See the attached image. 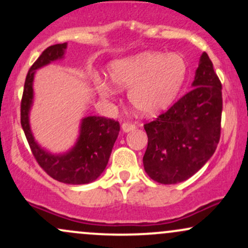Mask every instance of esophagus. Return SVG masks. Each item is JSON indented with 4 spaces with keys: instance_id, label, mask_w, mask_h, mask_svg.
Here are the masks:
<instances>
[{
    "instance_id": "34e87169",
    "label": "esophagus",
    "mask_w": 248,
    "mask_h": 248,
    "mask_svg": "<svg viewBox=\"0 0 248 248\" xmlns=\"http://www.w3.org/2000/svg\"><path fill=\"white\" fill-rule=\"evenodd\" d=\"M121 129L124 133H129V132H132V130L135 129V124H130V122H124V124H122Z\"/></svg>"
}]
</instances>
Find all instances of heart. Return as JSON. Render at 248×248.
Segmentation results:
<instances>
[{
	"mask_svg": "<svg viewBox=\"0 0 248 248\" xmlns=\"http://www.w3.org/2000/svg\"><path fill=\"white\" fill-rule=\"evenodd\" d=\"M186 76V64L178 55L143 52L113 62L108 67L112 84L128 90V100L142 115L158 114L177 98ZM99 95L104 99L115 94L108 82H99Z\"/></svg>",
	"mask_w": 248,
	"mask_h": 248,
	"instance_id": "obj_1",
	"label": "heart"
}]
</instances>
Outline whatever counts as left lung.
I'll return each instance as SVG.
<instances>
[{
    "label": "left lung",
    "mask_w": 248,
    "mask_h": 248,
    "mask_svg": "<svg viewBox=\"0 0 248 248\" xmlns=\"http://www.w3.org/2000/svg\"><path fill=\"white\" fill-rule=\"evenodd\" d=\"M221 84L203 52L191 90L156 120L144 124V170L161 184L190 178L211 158L220 139Z\"/></svg>",
    "instance_id": "8db88e82"
}]
</instances>
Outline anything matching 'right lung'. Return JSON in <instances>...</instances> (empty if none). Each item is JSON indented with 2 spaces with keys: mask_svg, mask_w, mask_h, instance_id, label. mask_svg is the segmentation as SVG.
Here are the masks:
<instances>
[{
  "mask_svg": "<svg viewBox=\"0 0 248 248\" xmlns=\"http://www.w3.org/2000/svg\"><path fill=\"white\" fill-rule=\"evenodd\" d=\"M67 43L51 45L38 57L28 72L21 102V124L36 161L47 175L65 184H87L95 181L106 169L120 124L101 116H85L79 127L75 146L61 154L44 149L33 138L30 127V110L33 104V79L36 70L64 58Z\"/></svg>",
  "mask_w": 248,
  "mask_h": 248,
  "instance_id": "1",
  "label": "right lung"
}]
</instances>
